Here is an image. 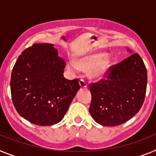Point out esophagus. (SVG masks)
Masks as SVG:
<instances>
[{
	"mask_svg": "<svg viewBox=\"0 0 156 156\" xmlns=\"http://www.w3.org/2000/svg\"><path fill=\"white\" fill-rule=\"evenodd\" d=\"M79 85L80 86H81V88H87L88 85L87 83H86V81H84V80L81 79L79 81Z\"/></svg>",
	"mask_w": 156,
	"mask_h": 156,
	"instance_id": "obj_1",
	"label": "esophagus"
}]
</instances>
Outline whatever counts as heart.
Wrapping results in <instances>:
<instances>
[{
    "instance_id": "heart-1",
    "label": "heart",
    "mask_w": 156,
    "mask_h": 156,
    "mask_svg": "<svg viewBox=\"0 0 156 156\" xmlns=\"http://www.w3.org/2000/svg\"><path fill=\"white\" fill-rule=\"evenodd\" d=\"M112 67V59L104 53H93L83 55L74 62H68L67 67L75 72L78 68L84 71H90V75L94 78H101L106 75Z\"/></svg>"
}]
</instances>
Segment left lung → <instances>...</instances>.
<instances>
[{"label":"left lung","instance_id":"1","mask_svg":"<svg viewBox=\"0 0 156 156\" xmlns=\"http://www.w3.org/2000/svg\"><path fill=\"white\" fill-rule=\"evenodd\" d=\"M147 80V69L137 53L111 67L106 79L90 85L89 113L95 122L115 126L133 117L144 101Z\"/></svg>","mask_w":156,"mask_h":156}]
</instances>
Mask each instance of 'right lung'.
<instances>
[{"mask_svg": "<svg viewBox=\"0 0 156 156\" xmlns=\"http://www.w3.org/2000/svg\"><path fill=\"white\" fill-rule=\"evenodd\" d=\"M66 63L52 44H34L19 56L11 76L16 111L38 126L59 122L80 89L78 79L63 77Z\"/></svg>", "mask_w": 156, "mask_h": 156, "instance_id": "1", "label": "right lung"}]
</instances>
